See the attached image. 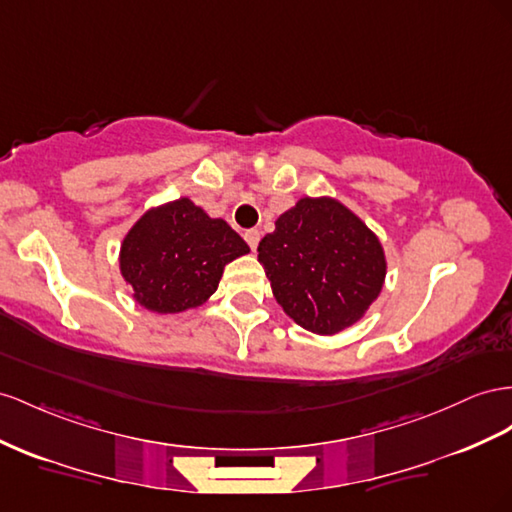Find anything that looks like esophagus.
I'll return each mask as SVG.
<instances>
[{
    "mask_svg": "<svg viewBox=\"0 0 512 512\" xmlns=\"http://www.w3.org/2000/svg\"><path fill=\"white\" fill-rule=\"evenodd\" d=\"M243 237H245L247 245H250L252 250H256V247H258V241H260V232H258V230H247V232L243 234Z\"/></svg>",
    "mask_w": 512,
    "mask_h": 512,
    "instance_id": "obj_1",
    "label": "esophagus"
}]
</instances>
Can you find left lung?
I'll use <instances>...</instances> for the list:
<instances>
[{"mask_svg":"<svg viewBox=\"0 0 512 512\" xmlns=\"http://www.w3.org/2000/svg\"><path fill=\"white\" fill-rule=\"evenodd\" d=\"M258 260L284 312L321 336L362 319L385 280L379 239L334 198H301L282 213Z\"/></svg>","mask_w":512,"mask_h":512,"instance_id":"8db88e82","label":"left lung"}]
</instances>
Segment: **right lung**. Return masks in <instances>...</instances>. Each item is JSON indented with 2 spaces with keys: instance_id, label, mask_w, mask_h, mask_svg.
I'll list each match as a JSON object with an SVG mask.
<instances>
[{
  "instance_id": "add662e5",
  "label": "right lung",
  "mask_w": 512,
  "mask_h": 512,
  "mask_svg": "<svg viewBox=\"0 0 512 512\" xmlns=\"http://www.w3.org/2000/svg\"><path fill=\"white\" fill-rule=\"evenodd\" d=\"M250 247L224 219H211L187 198L148 211L122 241L120 271L135 301L176 314L209 299L230 260Z\"/></svg>"
}]
</instances>
